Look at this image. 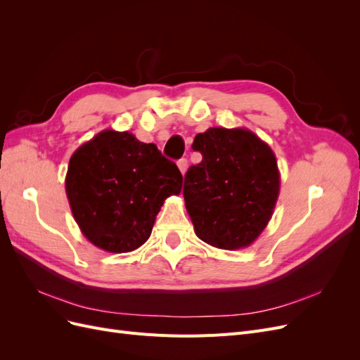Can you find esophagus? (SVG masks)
<instances>
[{
    "label": "esophagus",
    "mask_w": 360,
    "mask_h": 360,
    "mask_svg": "<svg viewBox=\"0 0 360 360\" xmlns=\"http://www.w3.org/2000/svg\"><path fill=\"white\" fill-rule=\"evenodd\" d=\"M177 165H179L180 172H181V174H184V172H186V169H188V159L181 158V159L177 162Z\"/></svg>",
    "instance_id": "1"
}]
</instances>
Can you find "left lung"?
<instances>
[{
    "instance_id": "1",
    "label": "left lung",
    "mask_w": 360,
    "mask_h": 360,
    "mask_svg": "<svg viewBox=\"0 0 360 360\" xmlns=\"http://www.w3.org/2000/svg\"><path fill=\"white\" fill-rule=\"evenodd\" d=\"M202 160L184 176L195 233L219 249L249 246L264 230L279 195L271 148L246 129L210 127L193 139Z\"/></svg>"
}]
</instances>
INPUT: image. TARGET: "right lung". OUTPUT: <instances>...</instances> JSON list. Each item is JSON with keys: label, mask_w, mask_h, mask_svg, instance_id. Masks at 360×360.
Listing matches in <instances>:
<instances>
[{"label": "right lung", "mask_w": 360, "mask_h": 360, "mask_svg": "<svg viewBox=\"0 0 360 360\" xmlns=\"http://www.w3.org/2000/svg\"><path fill=\"white\" fill-rule=\"evenodd\" d=\"M181 183L176 163L155 144L103 130L70 158L66 193L82 234L122 254L147 242L163 201L179 195Z\"/></svg>", "instance_id": "add662e5"}]
</instances>
